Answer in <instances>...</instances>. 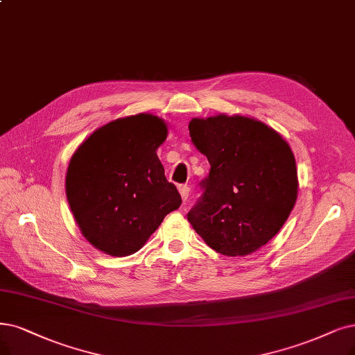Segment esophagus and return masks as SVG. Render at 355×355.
I'll return each instance as SVG.
<instances>
[{
	"label": "esophagus",
	"instance_id": "1",
	"mask_svg": "<svg viewBox=\"0 0 355 355\" xmlns=\"http://www.w3.org/2000/svg\"><path fill=\"white\" fill-rule=\"evenodd\" d=\"M178 191H180V194H181V199H182V202H187V199H189V194H190V187L189 186H180L178 187Z\"/></svg>",
	"mask_w": 355,
	"mask_h": 355
}]
</instances>
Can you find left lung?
<instances>
[{
  "instance_id": "8db88e82",
  "label": "left lung",
  "mask_w": 355,
  "mask_h": 355,
  "mask_svg": "<svg viewBox=\"0 0 355 355\" xmlns=\"http://www.w3.org/2000/svg\"><path fill=\"white\" fill-rule=\"evenodd\" d=\"M191 141L211 171L187 219L224 256H247L279 232L298 194L295 157L286 140L256 118H193Z\"/></svg>"
}]
</instances>
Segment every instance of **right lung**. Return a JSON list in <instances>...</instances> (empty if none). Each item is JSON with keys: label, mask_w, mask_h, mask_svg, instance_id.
Segmentation results:
<instances>
[{"label": "right lung", "mask_w": 355, "mask_h": 355, "mask_svg": "<svg viewBox=\"0 0 355 355\" xmlns=\"http://www.w3.org/2000/svg\"><path fill=\"white\" fill-rule=\"evenodd\" d=\"M168 127L153 114L116 118L73 153L65 194L83 237L105 254L130 256L181 205L156 155Z\"/></svg>", "instance_id": "add662e5"}]
</instances>
